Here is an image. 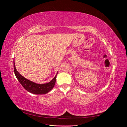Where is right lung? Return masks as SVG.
I'll return each mask as SVG.
<instances>
[{
	"instance_id": "add662e5",
	"label": "right lung",
	"mask_w": 127,
	"mask_h": 127,
	"mask_svg": "<svg viewBox=\"0 0 127 127\" xmlns=\"http://www.w3.org/2000/svg\"><path fill=\"white\" fill-rule=\"evenodd\" d=\"M14 70L15 75L16 76L17 79L18 80V81L20 82L23 87L27 91L34 94H44L50 91L55 85L56 77L58 74L57 72L56 76L50 82L45 84H39L30 81V80L26 79L24 77L22 76L16 70V67H15V65L14 60Z\"/></svg>"
}]
</instances>
